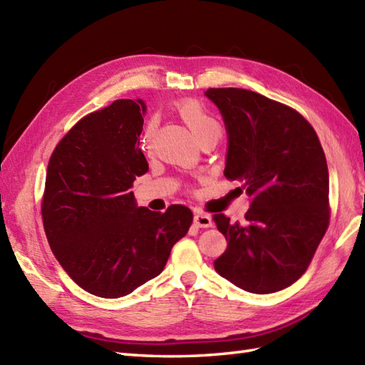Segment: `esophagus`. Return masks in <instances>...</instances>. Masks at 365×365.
<instances>
[{
	"label": "esophagus",
	"instance_id": "1",
	"mask_svg": "<svg viewBox=\"0 0 365 365\" xmlns=\"http://www.w3.org/2000/svg\"><path fill=\"white\" fill-rule=\"evenodd\" d=\"M194 223L200 228H210V227H212V219L210 214L197 212V214H194Z\"/></svg>",
	"mask_w": 365,
	"mask_h": 365
}]
</instances>
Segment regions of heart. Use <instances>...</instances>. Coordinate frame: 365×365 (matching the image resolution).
Wrapping results in <instances>:
<instances>
[{"instance_id":"1","label":"heart","mask_w":365,"mask_h":365,"mask_svg":"<svg viewBox=\"0 0 365 365\" xmlns=\"http://www.w3.org/2000/svg\"><path fill=\"white\" fill-rule=\"evenodd\" d=\"M179 114L182 117V120L185 121V125L190 128V130L192 133V135L197 138V142L202 143L205 140H219L220 134H222V126L219 123V120L211 115L208 110H205L202 105H199L197 101H182L179 106ZM157 129V120L153 118L149 121L145 135H143V146L146 149H149L153 142V137L155 134Z\"/></svg>"}]
</instances>
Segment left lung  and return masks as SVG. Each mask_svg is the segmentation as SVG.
<instances>
[{
  "mask_svg": "<svg viewBox=\"0 0 365 365\" xmlns=\"http://www.w3.org/2000/svg\"><path fill=\"white\" fill-rule=\"evenodd\" d=\"M225 123L227 179L242 182L251 199L245 223L216 214L228 247L214 268L256 294L294 284L312 262L329 227V168L308 121L257 92H205Z\"/></svg>",
  "mask_w": 365,
  "mask_h": 365,
  "instance_id": "8db88e82",
  "label": "left lung"
}]
</instances>
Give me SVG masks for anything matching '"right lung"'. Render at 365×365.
<instances>
[{"mask_svg":"<svg viewBox=\"0 0 365 365\" xmlns=\"http://www.w3.org/2000/svg\"><path fill=\"white\" fill-rule=\"evenodd\" d=\"M145 112L140 98L92 112L48 165L41 212L51 250L73 282L98 297L126 296L160 274L192 223L183 205L154 212L130 191L148 171L138 148Z\"/></svg>","mask_w":365,"mask_h":365,"instance_id":"1","label":"right lung"}]
</instances>
